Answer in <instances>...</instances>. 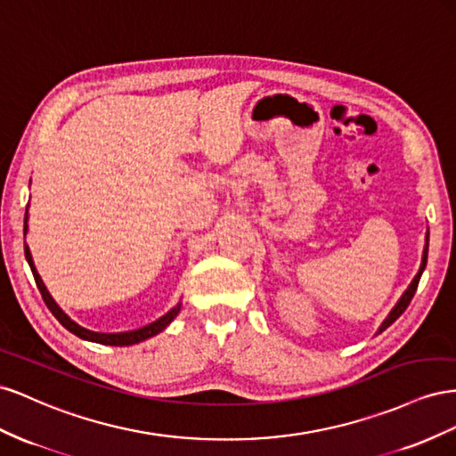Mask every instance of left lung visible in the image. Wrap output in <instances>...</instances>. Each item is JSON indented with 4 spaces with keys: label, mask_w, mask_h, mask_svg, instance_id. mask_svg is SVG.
I'll list each match as a JSON object with an SVG mask.
<instances>
[{
    "label": "left lung",
    "mask_w": 456,
    "mask_h": 456,
    "mask_svg": "<svg viewBox=\"0 0 456 456\" xmlns=\"http://www.w3.org/2000/svg\"><path fill=\"white\" fill-rule=\"evenodd\" d=\"M426 262H428V232H426V248H424V254H422V264H420V269H419V273H416V277L412 279V282L409 284V289L403 292V296L399 297V302L395 304V307L389 311V315L386 317V321L380 324V329H379V334L380 332H384L389 324L392 322H395V319H399V315L403 314V311H405L407 307H409V304H411V300H412V296H414V292H416V289H419V281H420V277H422V271H424V267H426Z\"/></svg>",
    "instance_id": "8db88e82"
}]
</instances>
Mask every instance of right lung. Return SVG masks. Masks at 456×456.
I'll return each instance as SVG.
<instances>
[{"label":"right lung","mask_w":456,"mask_h":456,"mask_svg":"<svg viewBox=\"0 0 456 456\" xmlns=\"http://www.w3.org/2000/svg\"><path fill=\"white\" fill-rule=\"evenodd\" d=\"M26 221H28V208H26V214H24V235L26 231H28V225H26ZM24 256H26V262H28L30 269H32V275H34V281L37 284V290H40L42 297L45 305L49 307L51 314L55 315V319L62 324L64 329L70 330L72 334H76L77 338H82V340H87V342H95V344H105V346H134V344H139L142 340H147V338H152L159 332H162L167 324H170L181 309V304H177L175 307H172L170 311H167L166 315H162L160 319H156L154 322L147 324V327H141L137 330H127V332H94V330H87L84 327H80V324L74 322L64 311L55 304L53 297H51V294L47 292L45 284L42 281V277L37 275V271L34 267V259H32V254L28 250V246H24Z\"/></svg>","instance_id":"obj_1"}]
</instances>
